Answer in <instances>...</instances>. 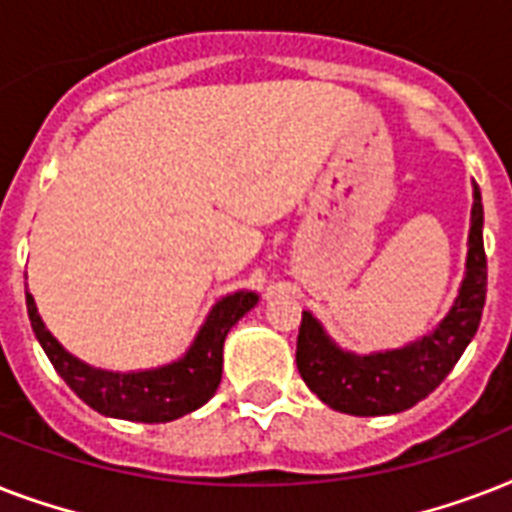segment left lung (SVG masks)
Listing matches in <instances>:
<instances>
[{
  "instance_id": "obj_1",
  "label": "left lung",
  "mask_w": 512,
  "mask_h": 512,
  "mask_svg": "<svg viewBox=\"0 0 512 512\" xmlns=\"http://www.w3.org/2000/svg\"><path fill=\"white\" fill-rule=\"evenodd\" d=\"M486 303L484 204L473 183L468 260L460 292L436 327L404 348L353 353L342 350L311 311H303L297 335V369L327 406L356 417L396 414L428 398L476 337Z\"/></svg>"
}]
</instances>
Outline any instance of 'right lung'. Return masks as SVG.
Returning <instances> with one entry per match:
<instances>
[{"instance_id":"add662e5","label":"right lung","mask_w":512,"mask_h":512,"mask_svg":"<svg viewBox=\"0 0 512 512\" xmlns=\"http://www.w3.org/2000/svg\"><path fill=\"white\" fill-rule=\"evenodd\" d=\"M257 292L241 289L220 297L201 329L193 337L191 348L172 364L140 372H108L84 364L82 358L68 353L52 332L44 327L36 311L34 297L26 289V308L31 329L42 350L66 385L95 412L130 422H172L188 412H196L215 396L223 377V342L236 321L257 305Z\"/></svg>"}]
</instances>
